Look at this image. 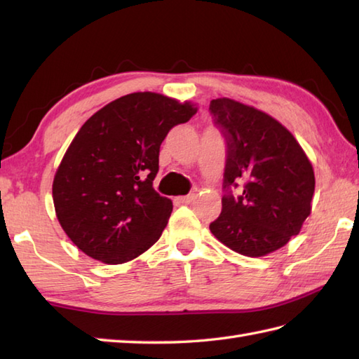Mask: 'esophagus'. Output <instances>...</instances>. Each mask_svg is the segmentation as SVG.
I'll list each match as a JSON object with an SVG mask.
<instances>
[{"instance_id": "34e87169", "label": "esophagus", "mask_w": 359, "mask_h": 359, "mask_svg": "<svg viewBox=\"0 0 359 359\" xmlns=\"http://www.w3.org/2000/svg\"><path fill=\"white\" fill-rule=\"evenodd\" d=\"M194 199H196V194L193 193V194H188V196L177 197V202L179 203H191Z\"/></svg>"}]
</instances>
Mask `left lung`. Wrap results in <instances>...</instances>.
Returning a JSON list of instances; mask_svg holds the SVG:
<instances>
[{
  "instance_id": "1",
  "label": "left lung",
  "mask_w": 359,
  "mask_h": 359,
  "mask_svg": "<svg viewBox=\"0 0 359 359\" xmlns=\"http://www.w3.org/2000/svg\"><path fill=\"white\" fill-rule=\"evenodd\" d=\"M215 123L228 144L222 212L210 225L225 247L248 257H262L299 234L311 212L315 172L294 135L264 111L231 98L210 103Z\"/></svg>"
}]
</instances>
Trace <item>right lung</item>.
I'll return each mask as SVG.
<instances>
[{"label": "right lung", "mask_w": 359, "mask_h": 359, "mask_svg": "<svg viewBox=\"0 0 359 359\" xmlns=\"http://www.w3.org/2000/svg\"><path fill=\"white\" fill-rule=\"evenodd\" d=\"M196 112L191 102L134 93L85 121L52 184L58 222L83 253L116 265L158 241L172 211L171 199L152 187L160 144Z\"/></svg>", "instance_id": "1"}]
</instances>
